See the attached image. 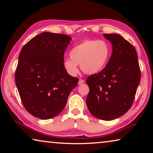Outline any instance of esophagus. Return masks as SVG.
Masks as SVG:
<instances>
[{
  "label": "esophagus",
  "instance_id": "obj_1",
  "mask_svg": "<svg viewBox=\"0 0 153 153\" xmlns=\"http://www.w3.org/2000/svg\"><path fill=\"white\" fill-rule=\"evenodd\" d=\"M83 83H84V79H79V82H78V84L79 85H81Z\"/></svg>",
  "mask_w": 153,
  "mask_h": 153
}]
</instances>
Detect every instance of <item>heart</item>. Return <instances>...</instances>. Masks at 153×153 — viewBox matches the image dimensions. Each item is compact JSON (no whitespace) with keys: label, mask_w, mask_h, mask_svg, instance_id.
<instances>
[{"label":"heart","mask_w":153,"mask_h":153,"mask_svg":"<svg viewBox=\"0 0 153 153\" xmlns=\"http://www.w3.org/2000/svg\"><path fill=\"white\" fill-rule=\"evenodd\" d=\"M71 59L63 61V67L71 76L78 73V67L87 74H94L107 64L111 55V47L105 40H87L71 49Z\"/></svg>","instance_id":"b5f03b06"}]
</instances>
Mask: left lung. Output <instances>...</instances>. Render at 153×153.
<instances>
[{
  "mask_svg": "<svg viewBox=\"0 0 153 153\" xmlns=\"http://www.w3.org/2000/svg\"><path fill=\"white\" fill-rule=\"evenodd\" d=\"M113 46L107 65L87 77L90 91L86 105L90 113L102 120L125 114L133 104L140 81V69L134 46L117 33H105Z\"/></svg>",
  "mask_w": 153,
  "mask_h": 153,
  "instance_id": "left-lung-1",
  "label": "left lung"
}]
</instances>
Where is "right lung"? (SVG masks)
Wrapping results in <instances>:
<instances>
[{"label": "right lung", "instance_id": "right-lung-1", "mask_svg": "<svg viewBox=\"0 0 153 153\" xmlns=\"http://www.w3.org/2000/svg\"><path fill=\"white\" fill-rule=\"evenodd\" d=\"M71 38L65 34L43 32L23 46L15 80L22 104L33 117H55L65 107L79 79L63 67L64 53Z\"/></svg>", "mask_w": 153, "mask_h": 153}]
</instances>
